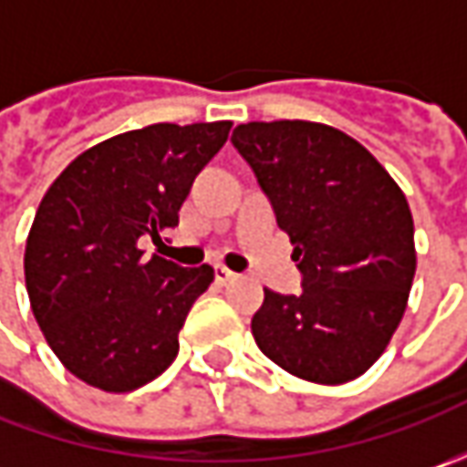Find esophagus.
<instances>
[{"mask_svg":"<svg viewBox=\"0 0 467 467\" xmlns=\"http://www.w3.org/2000/svg\"><path fill=\"white\" fill-rule=\"evenodd\" d=\"M239 275L236 273H231L228 267H223V265H215V280L221 283V285H225V283H231V280H236Z\"/></svg>","mask_w":467,"mask_h":467,"instance_id":"34e87169","label":"esophagus"}]
</instances>
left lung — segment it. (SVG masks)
Instances as JSON below:
<instances>
[{"mask_svg":"<svg viewBox=\"0 0 467 467\" xmlns=\"http://www.w3.org/2000/svg\"><path fill=\"white\" fill-rule=\"evenodd\" d=\"M294 244L301 294L265 288L260 350L314 385L361 377L389 346L416 275L403 189L353 137L304 119L249 121L231 137Z\"/></svg>","mask_w":467,"mask_h":467,"instance_id":"obj_1","label":"left lung"}]
</instances>
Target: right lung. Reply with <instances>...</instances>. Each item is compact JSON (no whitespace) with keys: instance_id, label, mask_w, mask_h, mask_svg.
Here are the masks:
<instances>
[{"instance_id":"1","label":"right lung","mask_w":467,"mask_h":467,"mask_svg":"<svg viewBox=\"0 0 467 467\" xmlns=\"http://www.w3.org/2000/svg\"><path fill=\"white\" fill-rule=\"evenodd\" d=\"M231 121L150 124L88 148L46 189L26 242V288L64 368L103 392L153 382L179 353V330L215 273L179 267L161 242Z\"/></svg>"}]
</instances>
